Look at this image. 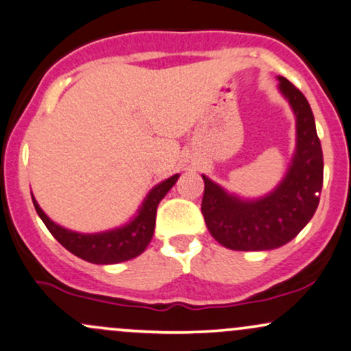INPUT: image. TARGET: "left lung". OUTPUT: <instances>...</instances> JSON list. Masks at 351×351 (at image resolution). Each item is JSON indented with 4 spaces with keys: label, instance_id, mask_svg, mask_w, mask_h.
<instances>
[{
    "label": "left lung",
    "instance_id": "left-lung-1",
    "mask_svg": "<svg viewBox=\"0 0 351 351\" xmlns=\"http://www.w3.org/2000/svg\"><path fill=\"white\" fill-rule=\"evenodd\" d=\"M279 92L295 117V152L280 183L261 198H241L203 175L206 226L232 251H271L287 244L315 215L324 183V155L307 99L285 77Z\"/></svg>",
    "mask_w": 351,
    "mask_h": 351
}]
</instances>
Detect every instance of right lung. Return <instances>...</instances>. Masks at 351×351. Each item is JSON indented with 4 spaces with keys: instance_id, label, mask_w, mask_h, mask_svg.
I'll list each match as a JSON object with an SVG mask.
<instances>
[{
    "instance_id": "right-lung-1",
    "label": "right lung",
    "mask_w": 351,
    "mask_h": 351,
    "mask_svg": "<svg viewBox=\"0 0 351 351\" xmlns=\"http://www.w3.org/2000/svg\"><path fill=\"white\" fill-rule=\"evenodd\" d=\"M178 178L180 175L176 173V175L153 186L148 191V195L145 196L142 206L138 208L136 215L128 223H125L123 226L100 232H77L60 226L43 211L38 201L34 199V196L33 203L39 217L46 224V228L49 229L51 234L67 251L92 264H119L135 259L150 244L153 232H155L156 208H158L160 201L165 198V195L170 191Z\"/></svg>"
}]
</instances>
